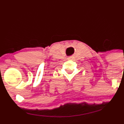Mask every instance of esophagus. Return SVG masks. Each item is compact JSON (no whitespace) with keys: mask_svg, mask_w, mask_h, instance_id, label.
<instances>
[{"mask_svg":"<svg viewBox=\"0 0 124 124\" xmlns=\"http://www.w3.org/2000/svg\"><path fill=\"white\" fill-rule=\"evenodd\" d=\"M74 56H70V57H69V58H68V59L69 60H73V59H74Z\"/></svg>","mask_w":124,"mask_h":124,"instance_id":"34e87169","label":"esophagus"}]
</instances>
